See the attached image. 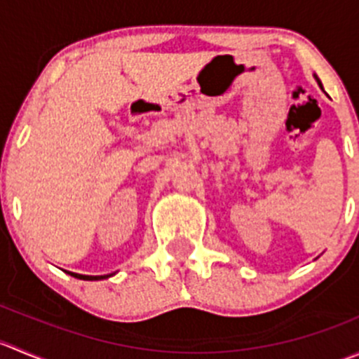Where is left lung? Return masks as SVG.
I'll use <instances>...</instances> for the list:
<instances>
[{"instance_id":"8db88e82","label":"left lung","mask_w":359,"mask_h":359,"mask_svg":"<svg viewBox=\"0 0 359 359\" xmlns=\"http://www.w3.org/2000/svg\"><path fill=\"white\" fill-rule=\"evenodd\" d=\"M314 79H316V81H318V85H320V86H321V81H320V78H318V76H316V74H314ZM321 88H323V86H321Z\"/></svg>"}]
</instances>
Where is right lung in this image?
I'll return each instance as SVG.
<instances>
[{"label":"right lung","instance_id":"add662e5","mask_svg":"<svg viewBox=\"0 0 359 359\" xmlns=\"http://www.w3.org/2000/svg\"><path fill=\"white\" fill-rule=\"evenodd\" d=\"M67 274H71V276L78 278V280H85V281H97V280H106V278H109V276H112V274H106V276H86V274H78V273H69V271H67Z\"/></svg>","mask_w":359,"mask_h":359}]
</instances>
